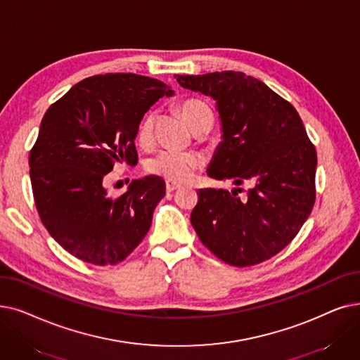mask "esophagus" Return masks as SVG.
I'll list each match as a JSON object with an SVG mask.
<instances>
[{
	"label": "esophagus",
	"mask_w": 360,
	"mask_h": 360,
	"mask_svg": "<svg viewBox=\"0 0 360 360\" xmlns=\"http://www.w3.org/2000/svg\"><path fill=\"white\" fill-rule=\"evenodd\" d=\"M181 188V185L176 182H172V181H166V191L167 193H174L176 190Z\"/></svg>",
	"instance_id": "obj_1"
}]
</instances>
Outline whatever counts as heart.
I'll return each instance as SVG.
<instances>
[{
  "mask_svg": "<svg viewBox=\"0 0 360 360\" xmlns=\"http://www.w3.org/2000/svg\"><path fill=\"white\" fill-rule=\"evenodd\" d=\"M181 115L186 124L194 129L197 124L206 117L213 116L210 107L200 100H186L179 107ZM153 122L151 113L146 115L139 122L136 129V139L141 146H148L153 139ZM201 160L198 155L191 153L179 151H162L147 163V170L151 175L160 176L172 182H186L193 178L195 169L200 166Z\"/></svg>",
  "mask_w": 360,
  "mask_h": 360,
  "instance_id": "b5f03b06",
  "label": "heart"
}]
</instances>
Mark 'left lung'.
Segmentation results:
<instances>
[{
    "label": "left lung",
    "mask_w": 360,
    "mask_h": 360,
    "mask_svg": "<svg viewBox=\"0 0 360 360\" xmlns=\"http://www.w3.org/2000/svg\"><path fill=\"white\" fill-rule=\"evenodd\" d=\"M182 88L216 101L222 123L207 175L253 186L198 190L191 224L200 241L232 266L278 255L299 233L315 205L316 150L295 108L243 72L175 75Z\"/></svg>",
    "instance_id": "8db88e82"
}]
</instances>
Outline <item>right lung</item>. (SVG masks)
I'll use <instances>...</instances> for the list:
<instances>
[{
  "instance_id": "right-lung-1",
  "label": "right lung",
  "mask_w": 360,
  "mask_h": 360,
  "mask_svg": "<svg viewBox=\"0 0 360 360\" xmlns=\"http://www.w3.org/2000/svg\"><path fill=\"white\" fill-rule=\"evenodd\" d=\"M165 96L174 91L148 76L97 75L72 86L44 115L29 154L30 182L44 226L72 256L116 264L147 236L165 181H132L119 197L108 195L103 181L116 162L136 165L138 124Z\"/></svg>"
}]
</instances>
